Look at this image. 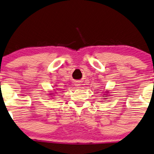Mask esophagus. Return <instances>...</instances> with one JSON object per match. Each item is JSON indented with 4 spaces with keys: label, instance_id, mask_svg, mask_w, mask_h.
Segmentation results:
<instances>
[{
    "label": "esophagus",
    "instance_id": "34e87169",
    "mask_svg": "<svg viewBox=\"0 0 154 154\" xmlns=\"http://www.w3.org/2000/svg\"><path fill=\"white\" fill-rule=\"evenodd\" d=\"M75 85H76V87H78L79 86V85L78 83H76V84H75Z\"/></svg>",
    "mask_w": 154,
    "mask_h": 154
}]
</instances>
